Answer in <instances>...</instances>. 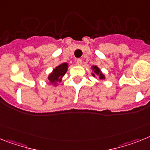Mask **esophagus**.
Here are the masks:
<instances>
[{"mask_svg":"<svg viewBox=\"0 0 150 150\" xmlns=\"http://www.w3.org/2000/svg\"><path fill=\"white\" fill-rule=\"evenodd\" d=\"M76 63L78 66H81V65L82 64V59H78L76 60Z\"/></svg>","mask_w":150,"mask_h":150,"instance_id":"34e87169","label":"esophagus"}]
</instances>
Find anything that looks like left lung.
Wrapping results in <instances>:
<instances>
[{"instance_id": "left-lung-1", "label": "left lung", "mask_w": 150, "mask_h": 150, "mask_svg": "<svg viewBox=\"0 0 150 150\" xmlns=\"http://www.w3.org/2000/svg\"><path fill=\"white\" fill-rule=\"evenodd\" d=\"M93 69L94 70V72H96V73H97V75H100V79H103L104 78H105V77H104V75H103V74L101 73V72H100V70L99 69L98 67H97V66H93ZM93 76H95V75H93Z\"/></svg>"}]
</instances>
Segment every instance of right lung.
Returning a JSON list of instances; mask_svg holds the SVG:
<instances>
[{
    "label": "right lung",
    "instance_id": "1",
    "mask_svg": "<svg viewBox=\"0 0 150 150\" xmlns=\"http://www.w3.org/2000/svg\"><path fill=\"white\" fill-rule=\"evenodd\" d=\"M68 69L67 63H62L59 66H57L56 69H54L51 74L48 77V80L50 82L53 83L55 81H59L60 82L62 80V78L64 76Z\"/></svg>",
    "mask_w": 150,
    "mask_h": 150
}]
</instances>
